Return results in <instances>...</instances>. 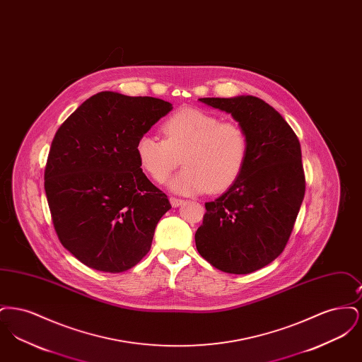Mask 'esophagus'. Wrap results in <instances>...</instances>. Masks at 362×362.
<instances>
[{
  "mask_svg": "<svg viewBox=\"0 0 362 362\" xmlns=\"http://www.w3.org/2000/svg\"><path fill=\"white\" fill-rule=\"evenodd\" d=\"M170 202H171L173 207H177L180 206L185 201H183V199H179V198H175V197H171V198H170Z\"/></svg>",
  "mask_w": 362,
  "mask_h": 362,
  "instance_id": "34e87169",
  "label": "esophagus"
}]
</instances>
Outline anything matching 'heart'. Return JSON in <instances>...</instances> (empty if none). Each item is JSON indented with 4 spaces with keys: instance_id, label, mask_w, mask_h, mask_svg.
I'll return each mask as SVG.
<instances>
[{
    "instance_id": "b5f03b06",
    "label": "heart",
    "mask_w": 362,
    "mask_h": 362,
    "mask_svg": "<svg viewBox=\"0 0 362 362\" xmlns=\"http://www.w3.org/2000/svg\"><path fill=\"white\" fill-rule=\"evenodd\" d=\"M161 133L164 139L139 138L136 156L142 171L157 183L168 179L180 158L185 168L168 182L176 194L224 191L245 168L248 137L235 122H221L214 114L185 107L163 122Z\"/></svg>"
}]
</instances>
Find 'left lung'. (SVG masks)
Wrapping results in <instances>:
<instances>
[{"label": "left lung", "mask_w": 362, "mask_h": 362, "mask_svg": "<svg viewBox=\"0 0 362 362\" xmlns=\"http://www.w3.org/2000/svg\"><path fill=\"white\" fill-rule=\"evenodd\" d=\"M198 100L230 114L244 129L250 152L240 177L205 204L195 245L218 270L250 274L279 257L292 233L305 192L300 142L282 115L259 98Z\"/></svg>", "instance_id": "1"}]
</instances>
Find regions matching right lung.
<instances>
[{
	"mask_svg": "<svg viewBox=\"0 0 362 362\" xmlns=\"http://www.w3.org/2000/svg\"><path fill=\"white\" fill-rule=\"evenodd\" d=\"M173 104L104 90L86 99L52 139L45 189L58 239L74 258L104 273L136 266L171 209L136 156Z\"/></svg>",
	"mask_w": 362,
	"mask_h": 362,
	"instance_id": "obj_1",
	"label": "right lung"
}]
</instances>
